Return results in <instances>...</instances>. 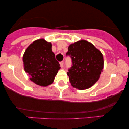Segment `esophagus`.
<instances>
[{
    "label": "esophagus",
    "instance_id": "esophagus-1",
    "mask_svg": "<svg viewBox=\"0 0 129 129\" xmlns=\"http://www.w3.org/2000/svg\"><path fill=\"white\" fill-rule=\"evenodd\" d=\"M59 63H60V67H63V61L60 62Z\"/></svg>",
    "mask_w": 129,
    "mask_h": 129
}]
</instances>
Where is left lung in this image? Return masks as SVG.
I'll list each match as a JSON object with an SVG mask.
<instances>
[{"instance_id": "obj_1", "label": "left lung", "mask_w": 129, "mask_h": 129, "mask_svg": "<svg viewBox=\"0 0 129 129\" xmlns=\"http://www.w3.org/2000/svg\"><path fill=\"white\" fill-rule=\"evenodd\" d=\"M66 55L72 60V67L67 73L72 86L81 90L93 86L104 68L101 52L91 43L81 40L69 46Z\"/></svg>"}]
</instances>
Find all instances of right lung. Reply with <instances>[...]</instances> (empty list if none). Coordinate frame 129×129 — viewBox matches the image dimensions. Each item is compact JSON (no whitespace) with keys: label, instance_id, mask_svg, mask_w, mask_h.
Segmentation results:
<instances>
[{"label":"right lung","instance_id":"right-lung-1","mask_svg":"<svg viewBox=\"0 0 129 129\" xmlns=\"http://www.w3.org/2000/svg\"><path fill=\"white\" fill-rule=\"evenodd\" d=\"M51 47V43L44 39H37L28 47L23 54L25 71L30 75L29 79L40 86L51 85L60 69Z\"/></svg>","mask_w":129,"mask_h":129}]
</instances>
